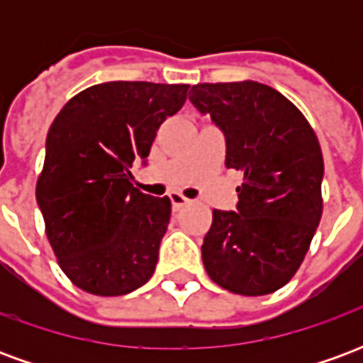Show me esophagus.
<instances>
[{
	"instance_id": "1",
	"label": "esophagus",
	"mask_w": 363,
	"mask_h": 363,
	"mask_svg": "<svg viewBox=\"0 0 363 363\" xmlns=\"http://www.w3.org/2000/svg\"><path fill=\"white\" fill-rule=\"evenodd\" d=\"M169 198H171V204H173V210H181L182 206L189 204V198L182 196L181 192H171V194H169Z\"/></svg>"
}]
</instances>
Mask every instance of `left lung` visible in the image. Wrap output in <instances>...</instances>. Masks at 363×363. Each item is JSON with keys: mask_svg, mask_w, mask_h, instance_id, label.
I'll return each mask as SVG.
<instances>
[{"mask_svg": "<svg viewBox=\"0 0 363 363\" xmlns=\"http://www.w3.org/2000/svg\"><path fill=\"white\" fill-rule=\"evenodd\" d=\"M190 93L225 135V167L243 173L237 212L213 210L206 272L239 296L272 294L297 272L320 221L319 140L296 104L264 83H198Z\"/></svg>", "mask_w": 363, "mask_h": 363, "instance_id": "obj_1", "label": "left lung"}]
</instances>
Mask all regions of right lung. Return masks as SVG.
Listing matches in <instances>:
<instances>
[{"label": "right lung", "mask_w": 363, "mask_h": 363, "mask_svg": "<svg viewBox=\"0 0 363 363\" xmlns=\"http://www.w3.org/2000/svg\"><path fill=\"white\" fill-rule=\"evenodd\" d=\"M190 85L108 82L69 99L52 122L36 202L60 268L83 291L124 296L150 280L171 200L143 194L130 167Z\"/></svg>", "instance_id": "right-lung-1"}]
</instances>
